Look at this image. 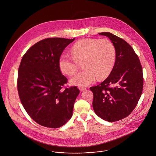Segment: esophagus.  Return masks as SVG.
<instances>
[{
	"mask_svg": "<svg viewBox=\"0 0 156 156\" xmlns=\"http://www.w3.org/2000/svg\"><path fill=\"white\" fill-rule=\"evenodd\" d=\"M79 89H80V91H83V90H85L86 89V88H85V87H79Z\"/></svg>",
	"mask_w": 156,
	"mask_h": 156,
	"instance_id": "obj_1",
	"label": "esophagus"
}]
</instances>
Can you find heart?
Instances as JSON below:
<instances>
[{
	"instance_id": "heart-1",
	"label": "heart",
	"mask_w": 156,
	"mask_h": 156,
	"mask_svg": "<svg viewBox=\"0 0 156 156\" xmlns=\"http://www.w3.org/2000/svg\"><path fill=\"white\" fill-rule=\"evenodd\" d=\"M72 56L62 54L58 60V66L62 73L74 75L83 64L84 70L70 80L71 84L86 87L98 77L102 80L107 77L113 69L116 52L113 43L108 39H83L75 43L71 49Z\"/></svg>"
}]
</instances>
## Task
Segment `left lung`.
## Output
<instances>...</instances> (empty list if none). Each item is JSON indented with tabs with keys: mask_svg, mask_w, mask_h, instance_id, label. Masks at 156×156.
I'll return each instance as SVG.
<instances>
[{
	"mask_svg": "<svg viewBox=\"0 0 156 156\" xmlns=\"http://www.w3.org/2000/svg\"><path fill=\"white\" fill-rule=\"evenodd\" d=\"M99 34L111 40L116 57L108 77L90 90L94 94L95 113L102 119L113 122L126 117L136 107L143 89L142 68L138 55L125 41L109 32Z\"/></svg>",
	"mask_w": 156,
	"mask_h": 156,
	"instance_id": "obj_1",
	"label": "left lung"
}]
</instances>
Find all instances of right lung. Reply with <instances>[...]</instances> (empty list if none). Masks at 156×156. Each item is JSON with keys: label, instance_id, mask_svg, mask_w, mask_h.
I'll use <instances>...</instances> for the list:
<instances>
[{"label": "right lung", "instance_id": "1", "mask_svg": "<svg viewBox=\"0 0 156 156\" xmlns=\"http://www.w3.org/2000/svg\"><path fill=\"white\" fill-rule=\"evenodd\" d=\"M74 39H43L28 49L21 59L17 80L20 99L30 117L43 126L59 128L72 117L80 91L75 86L63 89L68 80L58 60Z\"/></svg>", "mask_w": 156, "mask_h": 156}]
</instances>
